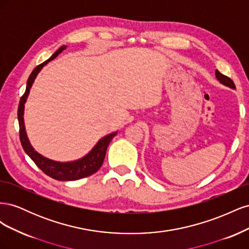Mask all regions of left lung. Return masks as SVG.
Wrapping results in <instances>:
<instances>
[{"instance_id":"8db88e82","label":"left lung","mask_w":249,"mask_h":249,"mask_svg":"<svg viewBox=\"0 0 249 249\" xmlns=\"http://www.w3.org/2000/svg\"><path fill=\"white\" fill-rule=\"evenodd\" d=\"M215 74H216L217 80L219 81V82L221 83V84H223V85H225V86H229V87H231V88H232V89L236 88L235 84H233V82H232L229 77H227V76H224V74H222L219 71H216Z\"/></svg>"}]
</instances>
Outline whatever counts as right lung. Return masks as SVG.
<instances>
[{
    "instance_id": "obj_1",
    "label": "right lung",
    "mask_w": 249,
    "mask_h": 249,
    "mask_svg": "<svg viewBox=\"0 0 249 249\" xmlns=\"http://www.w3.org/2000/svg\"><path fill=\"white\" fill-rule=\"evenodd\" d=\"M66 47H61L58 51H56L54 54L52 55L50 59L43 63L37 65L34 71L30 74V77L27 81V87L26 91L22 94L19 101L18 105V124H19V139L21 146L24 148L26 154L31 158L33 162L40 168L47 176L51 177L52 178H55L58 180H76L83 178H86L93 175L94 172L99 170L102 166L104 162L105 156H106L107 147L109 143L113 139V137L116 135V132L108 135V136L104 137L99 142L96 143V145L91 149L88 155H86L84 158H82L80 160L73 161V162H56L50 159H47L43 156L39 155L37 152H35L32 145L30 144L28 140L26 130H25V124H24V108H25V103L27 101V97L30 92V88H31L33 82L42 67L46 65L51 60L55 59L60 53H61Z\"/></svg>"
}]
</instances>
